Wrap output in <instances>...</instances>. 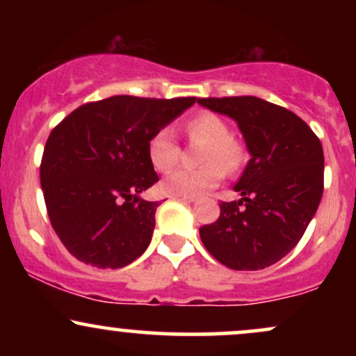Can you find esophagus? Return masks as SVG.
Instances as JSON below:
<instances>
[{
	"label": "esophagus",
	"instance_id": "esophagus-1",
	"mask_svg": "<svg viewBox=\"0 0 356 356\" xmlns=\"http://www.w3.org/2000/svg\"><path fill=\"white\" fill-rule=\"evenodd\" d=\"M181 197L184 199V201H187V202H194V201H197V197H187V195H181Z\"/></svg>",
	"mask_w": 356,
	"mask_h": 356
}]
</instances>
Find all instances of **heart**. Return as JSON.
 I'll list each match as a JSON object with an SVG mask.
<instances>
[{
    "label": "heart",
    "mask_w": 356,
    "mask_h": 356,
    "mask_svg": "<svg viewBox=\"0 0 356 356\" xmlns=\"http://www.w3.org/2000/svg\"><path fill=\"white\" fill-rule=\"evenodd\" d=\"M186 132L191 140L206 144L201 150V161L206 164L197 169L179 167L165 175L162 191L169 195H187L197 197L206 194L220 182L224 169L236 170L243 164V149L231 137L229 127L219 115L204 112L191 118L186 124ZM147 152L152 165L161 172L172 169L179 161V144L172 130L161 129L150 137Z\"/></svg>",
    "instance_id": "obj_1"
}]
</instances>
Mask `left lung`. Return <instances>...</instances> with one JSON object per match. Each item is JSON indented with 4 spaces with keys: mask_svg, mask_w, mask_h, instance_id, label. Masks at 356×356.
<instances>
[{
    "mask_svg": "<svg viewBox=\"0 0 356 356\" xmlns=\"http://www.w3.org/2000/svg\"><path fill=\"white\" fill-rule=\"evenodd\" d=\"M238 122L251 154L234 186L243 197L220 202L219 219L199 229L224 266L257 271L277 263L303 238L323 195L320 138L291 110L257 97L197 99Z\"/></svg>",
    "mask_w": 356,
    "mask_h": 356,
    "instance_id": "obj_1",
    "label": "left lung"
}]
</instances>
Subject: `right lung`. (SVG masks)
<instances>
[{"mask_svg":"<svg viewBox=\"0 0 356 356\" xmlns=\"http://www.w3.org/2000/svg\"><path fill=\"white\" fill-rule=\"evenodd\" d=\"M194 102L115 95L81 105L51 130L40 182L53 229L76 259L117 269L142 256L159 207L140 197L159 181L147 145Z\"/></svg>","mask_w":356,"mask_h":356,"instance_id":"1","label":"right lung"}]
</instances>
